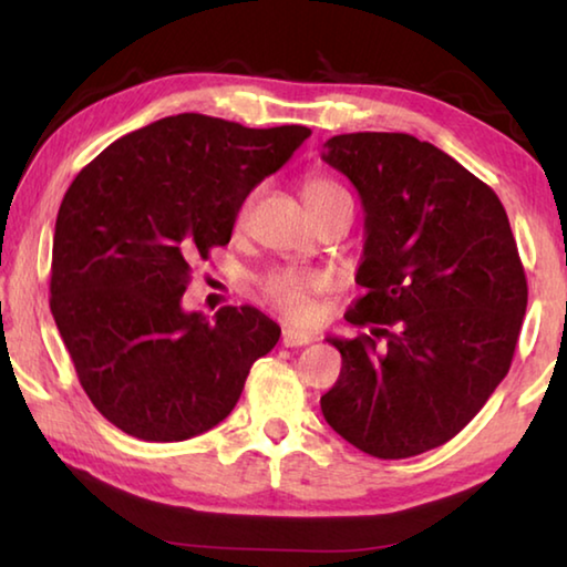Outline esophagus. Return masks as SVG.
Listing matches in <instances>:
<instances>
[{
  "instance_id": "obj_1",
  "label": "esophagus",
  "mask_w": 567,
  "mask_h": 567,
  "mask_svg": "<svg viewBox=\"0 0 567 567\" xmlns=\"http://www.w3.org/2000/svg\"><path fill=\"white\" fill-rule=\"evenodd\" d=\"M310 342H312V334H307L302 330H292V328L282 330L285 348H302V344H310Z\"/></svg>"
}]
</instances>
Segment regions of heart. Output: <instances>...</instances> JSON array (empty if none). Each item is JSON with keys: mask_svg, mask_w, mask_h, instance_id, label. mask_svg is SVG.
Instances as JSON below:
<instances>
[{"mask_svg": "<svg viewBox=\"0 0 567 567\" xmlns=\"http://www.w3.org/2000/svg\"><path fill=\"white\" fill-rule=\"evenodd\" d=\"M302 197L305 205L310 207L312 215L334 203L338 197H348L338 182L324 175H307L302 182ZM247 205L243 207L245 215ZM328 280L315 270H297V267H277V270L265 272L257 287L267 302H270L277 312H282L287 320H307L312 312V295L324 290Z\"/></svg>", "mask_w": 567, "mask_h": 567, "instance_id": "obj_1", "label": "heart"}]
</instances>
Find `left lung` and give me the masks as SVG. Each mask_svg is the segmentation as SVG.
Here are the masks:
<instances>
[{"label": "left lung", "instance_id": "obj_1", "mask_svg": "<svg viewBox=\"0 0 567 567\" xmlns=\"http://www.w3.org/2000/svg\"><path fill=\"white\" fill-rule=\"evenodd\" d=\"M322 159L364 207V292L344 320L368 328L332 338L342 354L320 398L324 420L380 460L445 445L511 370L527 280L495 192L443 150L402 132H352Z\"/></svg>", "mask_w": 567, "mask_h": 567}]
</instances>
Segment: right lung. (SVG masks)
I'll return each mask as SVG.
<instances>
[{
  "label": "right lung",
  "mask_w": 567,
  "mask_h": 567,
  "mask_svg": "<svg viewBox=\"0 0 567 567\" xmlns=\"http://www.w3.org/2000/svg\"><path fill=\"white\" fill-rule=\"evenodd\" d=\"M175 114L124 134L66 189L50 307L80 385L114 427L179 443L223 422L280 340L255 307L182 310L192 267L223 247L245 197L310 137Z\"/></svg>",
  "instance_id": "1"
}]
</instances>
